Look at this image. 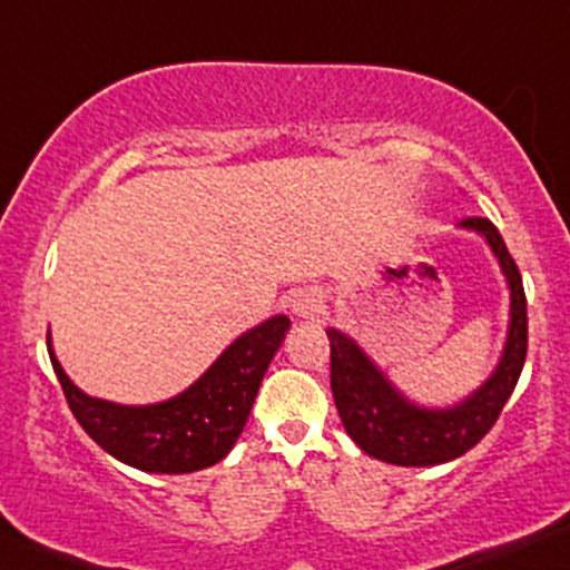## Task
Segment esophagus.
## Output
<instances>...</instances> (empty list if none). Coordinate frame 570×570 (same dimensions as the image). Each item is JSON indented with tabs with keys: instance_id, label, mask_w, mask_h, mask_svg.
<instances>
[{
	"instance_id": "obj_1",
	"label": "esophagus",
	"mask_w": 570,
	"mask_h": 570,
	"mask_svg": "<svg viewBox=\"0 0 570 570\" xmlns=\"http://www.w3.org/2000/svg\"><path fill=\"white\" fill-rule=\"evenodd\" d=\"M292 314L297 318H305V322H316V318L324 314V305H322V297H318V292L314 289L297 292V295L292 297Z\"/></svg>"
}]
</instances>
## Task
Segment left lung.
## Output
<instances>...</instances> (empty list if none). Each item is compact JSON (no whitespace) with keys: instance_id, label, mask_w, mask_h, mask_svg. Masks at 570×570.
<instances>
[{"instance_id":"8db88e82","label":"left lung","mask_w":570,"mask_h":570,"mask_svg":"<svg viewBox=\"0 0 570 570\" xmlns=\"http://www.w3.org/2000/svg\"><path fill=\"white\" fill-rule=\"evenodd\" d=\"M476 233L495 254L509 286V330L495 371L460 403L419 405L392 384L352 335L330 327V384L343 428L365 454L390 465L428 468L458 460L490 433L514 392L528 354V299L522 275L490 218L471 216L458 224Z\"/></svg>"}]
</instances>
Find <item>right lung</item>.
I'll return each mask as SVG.
<instances>
[{
	"label": "right lung",
	"mask_w": 570,
	"mask_h": 570,
	"mask_svg": "<svg viewBox=\"0 0 570 570\" xmlns=\"http://www.w3.org/2000/svg\"><path fill=\"white\" fill-rule=\"evenodd\" d=\"M289 324V316L281 314L256 324L237 335L191 386L148 405L86 395L53 354L51 330L48 354L75 419L110 458L146 473H194L233 452Z\"/></svg>",
	"instance_id": "add662e5"
}]
</instances>
